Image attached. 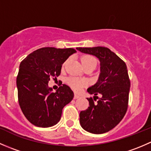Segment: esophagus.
Masks as SVG:
<instances>
[{
	"label": "esophagus",
	"instance_id": "1",
	"mask_svg": "<svg viewBox=\"0 0 151 151\" xmlns=\"http://www.w3.org/2000/svg\"><path fill=\"white\" fill-rule=\"evenodd\" d=\"M79 98H80V96L77 93H74V99H79Z\"/></svg>",
	"mask_w": 151,
	"mask_h": 151
}]
</instances>
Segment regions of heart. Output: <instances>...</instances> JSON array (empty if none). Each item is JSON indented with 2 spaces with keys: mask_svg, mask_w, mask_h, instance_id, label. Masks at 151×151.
<instances>
[{
  "mask_svg": "<svg viewBox=\"0 0 151 151\" xmlns=\"http://www.w3.org/2000/svg\"><path fill=\"white\" fill-rule=\"evenodd\" d=\"M69 59L66 60V61L63 63V66L64 67L66 66L67 62L68 61ZM81 62L83 63V66L85 67L88 66H91V65H93V66H96V60L95 58H93L91 55H83L81 58ZM66 83H68V85H69L71 88H72L74 91H81L82 88L86 85L87 82L84 80H82V79L78 78V77H69L67 78Z\"/></svg>",
  "mask_w": 151,
  "mask_h": 151,
  "instance_id": "1",
  "label": "heart"
}]
</instances>
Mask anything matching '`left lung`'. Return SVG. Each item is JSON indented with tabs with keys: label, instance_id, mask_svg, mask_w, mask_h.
<instances>
[{
	"label": "left lung",
	"instance_id": "8db88e82",
	"mask_svg": "<svg viewBox=\"0 0 151 151\" xmlns=\"http://www.w3.org/2000/svg\"><path fill=\"white\" fill-rule=\"evenodd\" d=\"M77 50L95 55L99 59L101 66L98 82L87 91L95 96L101 94V97L87 98L90 106L80 112V125L91 133H105L121 122L127 111L130 90L127 67L122 59L107 47H77ZM96 98L99 99L97 102Z\"/></svg>",
	"mask_w": 151,
	"mask_h": 151
}]
</instances>
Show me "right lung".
<instances>
[{
  "label": "right lung",
  "mask_w": 151,
  "mask_h": 151,
  "mask_svg": "<svg viewBox=\"0 0 151 151\" xmlns=\"http://www.w3.org/2000/svg\"><path fill=\"white\" fill-rule=\"evenodd\" d=\"M73 48L42 47L28 55L19 65L17 77L18 101L25 118L38 127L55 125L63 108L74 98V93L63 84L55 93L48 87L50 78L60 74L66 59L76 52Z\"/></svg>",
  "instance_id": "1"
}]
</instances>
